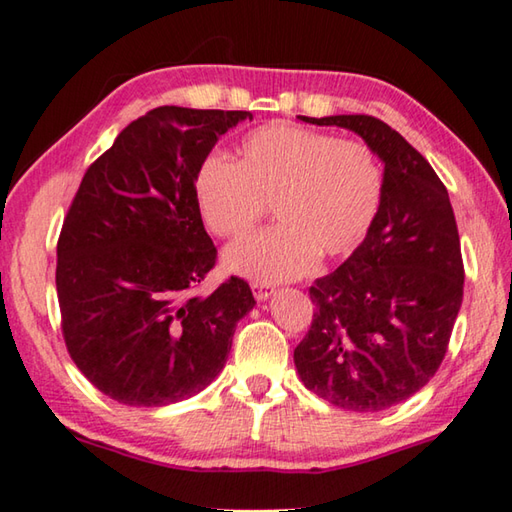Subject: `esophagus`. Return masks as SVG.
I'll return each mask as SVG.
<instances>
[{
    "label": "esophagus",
    "mask_w": 512,
    "mask_h": 512,
    "mask_svg": "<svg viewBox=\"0 0 512 512\" xmlns=\"http://www.w3.org/2000/svg\"><path fill=\"white\" fill-rule=\"evenodd\" d=\"M253 293H255V300L257 302H266L268 297L273 295V288L262 284V282H253Z\"/></svg>",
    "instance_id": "34e87169"
}]
</instances>
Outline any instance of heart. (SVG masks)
Wrapping results in <instances>:
<instances>
[{"label":"heart","instance_id":"obj_1","mask_svg":"<svg viewBox=\"0 0 512 512\" xmlns=\"http://www.w3.org/2000/svg\"><path fill=\"white\" fill-rule=\"evenodd\" d=\"M385 170L362 141L268 123L239 143V159L210 152L194 172V199L217 237H241L273 206L275 228L237 241L226 268L257 282L304 275L320 259L351 255L383 206Z\"/></svg>","mask_w":512,"mask_h":512}]
</instances>
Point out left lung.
Segmentation results:
<instances>
[{
  "mask_svg": "<svg viewBox=\"0 0 512 512\" xmlns=\"http://www.w3.org/2000/svg\"><path fill=\"white\" fill-rule=\"evenodd\" d=\"M362 136L385 163V197L345 264L309 288L311 329L293 351L306 389L351 412H378L441 367L463 300V259L448 190L421 152L365 114L309 118Z\"/></svg>",
  "mask_w": 512,
  "mask_h": 512,
  "instance_id": "left-lung-1",
  "label": "left lung"
}]
</instances>
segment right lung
<instances>
[{
    "label": "right lung",
    "mask_w": 512,
    "mask_h": 512,
    "mask_svg": "<svg viewBox=\"0 0 512 512\" xmlns=\"http://www.w3.org/2000/svg\"><path fill=\"white\" fill-rule=\"evenodd\" d=\"M250 111L156 107L116 136L82 176L58 239L55 286L71 360L102 394L132 407L179 403L226 365L255 306L217 264L194 199V172Z\"/></svg>",
    "instance_id": "add662e5"
}]
</instances>
